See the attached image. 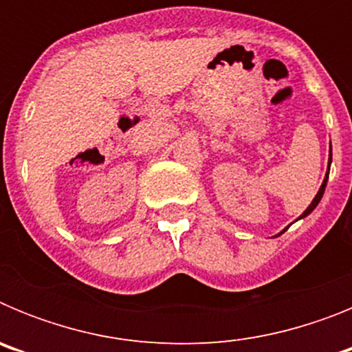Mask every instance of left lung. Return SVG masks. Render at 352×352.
I'll return each instance as SVG.
<instances>
[{
  "label": "left lung",
  "mask_w": 352,
  "mask_h": 352,
  "mask_svg": "<svg viewBox=\"0 0 352 352\" xmlns=\"http://www.w3.org/2000/svg\"><path fill=\"white\" fill-rule=\"evenodd\" d=\"M329 166H331V144H329V158H328V173H326V176H324V179H322V185H321V188H319V192H317L316 194V197L312 199V203L309 204V208H307V210L303 211V213L300 214V219H305V217H307V214H310L312 213L314 210H316L317 208V204L321 203V199H322V194H324V190H326V183H328V176H329ZM298 219V220H300ZM285 229H287V227H285ZM284 229V231H285ZM284 231L282 232H278V234H284ZM276 234V236H278Z\"/></svg>",
  "instance_id": "1"
}]
</instances>
